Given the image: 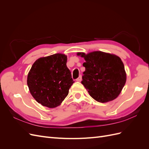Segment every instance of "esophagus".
Wrapping results in <instances>:
<instances>
[{
	"label": "esophagus",
	"instance_id": "1",
	"mask_svg": "<svg viewBox=\"0 0 149 149\" xmlns=\"http://www.w3.org/2000/svg\"><path fill=\"white\" fill-rule=\"evenodd\" d=\"M76 81H78V82H80V81H81V80H82V76H81V75H80L79 77L76 79Z\"/></svg>",
	"mask_w": 149,
	"mask_h": 149
}]
</instances>
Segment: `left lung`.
<instances>
[{
  "label": "left lung",
  "mask_w": 149,
  "mask_h": 149,
  "mask_svg": "<svg viewBox=\"0 0 149 149\" xmlns=\"http://www.w3.org/2000/svg\"><path fill=\"white\" fill-rule=\"evenodd\" d=\"M83 57L85 67L81 83L94 100L107 102L115 100L126 82L124 66L120 58L100 51L78 53Z\"/></svg>",
  "instance_id": "obj_1"
}]
</instances>
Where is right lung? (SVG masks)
<instances>
[{"label":"right lung","mask_w":149,"mask_h":149,"mask_svg":"<svg viewBox=\"0 0 149 149\" xmlns=\"http://www.w3.org/2000/svg\"><path fill=\"white\" fill-rule=\"evenodd\" d=\"M64 54L40 58L31 66L27 76V85L35 100L43 106L56 107L68 96L74 82L66 66Z\"/></svg>","instance_id":"1"}]
</instances>
